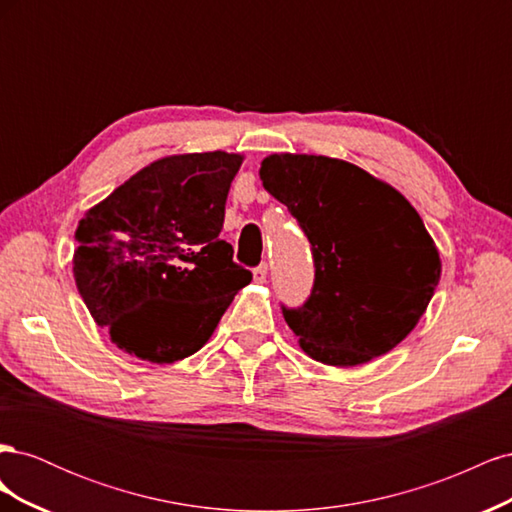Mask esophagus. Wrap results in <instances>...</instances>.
Wrapping results in <instances>:
<instances>
[{
    "label": "esophagus",
    "mask_w": 512,
    "mask_h": 512,
    "mask_svg": "<svg viewBox=\"0 0 512 512\" xmlns=\"http://www.w3.org/2000/svg\"><path fill=\"white\" fill-rule=\"evenodd\" d=\"M254 282H258V284L267 282V265H265V262L254 269Z\"/></svg>",
    "instance_id": "1"
}]
</instances>
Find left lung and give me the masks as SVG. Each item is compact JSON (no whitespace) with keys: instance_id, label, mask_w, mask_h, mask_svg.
Here are the masks:
<instances>
[{"instance_id":"1","label":"left lung","mask_w":512,"mask_h":512,"mask_svg":"<svg viewBox=\"0 0 512 512\" xmlns=\"http://www.w3.org/2000/svg\"><path fill=\"white\" fill-rule=\"evenodd\" d=\"M260 179L312 245V292L299 307L282 305L301 348L335 367L393 350L440 282L421 215L389 183L344 160L273 153Z\"/></svg>"}]
</instances>
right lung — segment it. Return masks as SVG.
Returning <instances> with one entry per match:
<instances>
[{"instance_id": "right-lung-1", "label": "right lung", "mask_w": 512, "mask_h": 512, "mask_svg": "<svg viewBox=\"0 0 512 512\" xmlns=\"http://www.w3.org/2000/svg\"><path fill=\"white\" fill-rule=\"evenodd\" d=\"M241 162L226 151L162 158L79 222L76 288L121 350L151 363L185 359L252 282L220 237Z\"/></svg>"}]
</instances>
